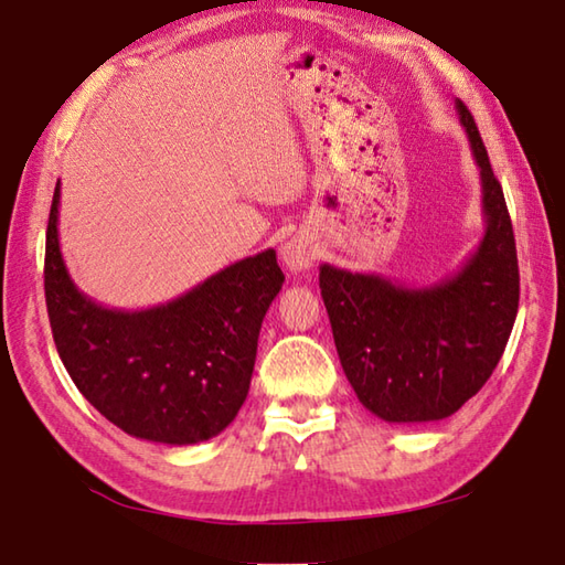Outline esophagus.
<instances>
[{"label":"esophagus","instance_id":"obj_1","mask_svg":"<svg viewBox=\"0 0 565 565\" xmlns=\"http://www.w3.org/2000/svg\"><path fill=\"white\" fill-rule=\"evenodd\" d=\"M281 258L289 271H307L317 258V246L307 238V235H294L291 241H286L281 246Z\"/></svg>","mask_w":565,"mask_h":565}]
</instances>
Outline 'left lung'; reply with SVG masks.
<instances>
[{"label":"left lung","mask_w":565,"mask_h":565,"mask_svg":"<svg viewBox=\"0 0 565 565\" xmlns=\"http://www.w3.org/2000/svg\"><path fill=\"white\" fill-rule=\"evenodd\" d=\"M482 177L484 235L457 274L403 286L319 266L334 348L360 403L388 424L457 414L498 367L518 317L520 271L502 188L469 108L457 100Z\"/></svg>","instance_id":"obj_1"}]
</instances>
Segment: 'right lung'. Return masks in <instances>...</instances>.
<instances>
[{"instance_id": "add662e5", "label": "right lung", "mask_w": 565, "mask_h": 565, "mask_svg": "<svg viewBox=\"0 0 565 565\" xmlns=\"http://www.w3.org/2000/svg\"><path fill=\"white\" fill-rule=\"evenodd\" d=\"M57 205L61 182L47 221L45 301L75 388L137 439L170 446L213 439L248 395L260 322L284 284L276 250L231 264L167 305L108 309L67 274Z\"/></svg>"}]
</instances>
